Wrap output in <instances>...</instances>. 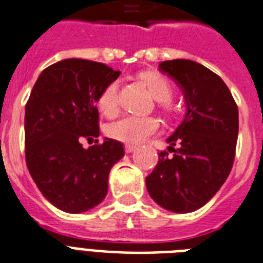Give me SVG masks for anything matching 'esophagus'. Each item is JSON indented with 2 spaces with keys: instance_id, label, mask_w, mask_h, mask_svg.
<instances>
[{
  "instance_id": "1",
  "label": "esophagus",
  "mask_w": 263,
  "mask_h": 263,
  "mask_svg": "<svg viewBox=\"0 0 263 263\" xmlns=\"http://www.w3.org/2000/svg\"><path fill=\"white\" fill-rule=\"evenodd\" d=\"M134 149H136V145H130V144H126V145H125V151L127 152V154L133 152Z\"/></svg>"
}]
</instances>
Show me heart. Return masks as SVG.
<instances>
[{
    "instance_id": "1",
    "label": "heart",
    "mask_w": 263,
    "mask_h": 263,
    "mask_svg": "<svg viewBox=\"0 0 263 263\" xmlns=\"http://www.w3.org/2000/svg\"><path fill=\"white\" fill-rule=\"evenodd\" d=\"M140 79L148 87L151 95L160 103H164V107H167V103L172 101L174 96L172 82L164 75L158 74V72H144L140 75ZM97 104H99L100 111L105 117L117 115L119 111V82L118 81H114L104 87L103 91L100 93ZM159 127L160 123L156 118L129 115L111 123L108 126V134L118 141L133 145V144L145 141L146 138L158 133Z\"/></svg>"
}]
</instances>
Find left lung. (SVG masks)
<instances>
[{
    "instance_id": "1",
    "label": "left lung",
    "mask_w": 263,
    "mask_h": 263,
    "mask_svg": "<svg viewBox=\"0 0 263 263\" xmlns=\"http://www.w3.org/2000/svg\"><path fill=\"white\" fill-rule=\"evenodd\" d=\"M160 70L180 83L188 108L145 178L146 189L163 209L191 213L214 196L231 173L239 111L225 82L199 63L176 59L160 63Z\"/></svg>"
}]
</instances>
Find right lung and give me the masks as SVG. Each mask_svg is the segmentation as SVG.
<instances>
[{"label":"right lung","mask_w":263,"mask_h":263,"mask_svg":"<svg viewBox=\"0 0 263 263\" xmlns=\"http://www.w3.org/2000/svg\"><path fill=\"white\" fill-rule=\"evenodd\" d=\"M103 63L67 59L45 68L26 104V163L41 193L66 213H83L103 201L109 170L125 155L121 141L99 137L96 103L119 77Z\"/></svg>","instance_id":"1"}]
</instances>
